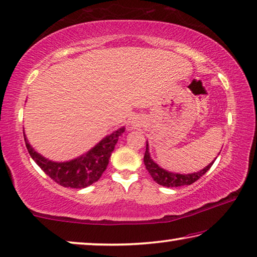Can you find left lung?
<instances>
[{
    "mask_svg": "<svg viewBox=\"0 0 257 257\" xmlns=\"http://www.w3.org/2000/svg\"><path fill=\"white\" fill-rule=\"evenodd\" d=\"M144 162H145L146 169L148 170V172L151 173L153 179L155 180L157 184H160L162 186H165V187H178V186H184V185H191L193 183H195L196 180H199L201 177H202L204 173L211 168V165L214 164L215 161H212L208 167L202 169L199 172L188 173V175L169 172L167 170L162 169L159 164H156L155 162L152 160L151 154H149L148 144H147V146H146Z\"/></svg>",
    "mask_w": 257,
    "mask_h": 257,
    "instance_id": "left-lung-1",
    "label": "left lung"
}]
</instances>
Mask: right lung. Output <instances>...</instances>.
<instances>
[{
	"mask_svg": "<svg viewBox=\"0 0 257 257\" xmlns=\"http://www.w3.org/2000/svg\"><path fill=\"white\" fill-rule=\"evenodd\" d=\"M124 131L125 127H120L103 138L85 155L69 162H53L47 160L31 147L29 141L26 140L25 134H24V139H25L26 148L31 157L55 183L60 184L63 187L85 188L100 179L102 173L108 167L109 159L115 149L118 138Z\"/></svg>",
	"mask_w": 257,
	"mask_h": 257,
	"instance_id": "add662e5",
	"label": "right lung"
}]
</instances>
